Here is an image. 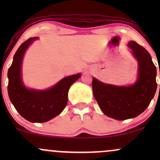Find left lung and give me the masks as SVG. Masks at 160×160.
<instances>
[{
  "instance_id": "1",
  "label": "left lung",
  "mask_w": 160,
  "mask_h": 160,
  "mask_svg": "<svg viewBox=\"0 0 160 160\" xmlns=\"http://www.w3.org/2000/svg\"><path fill=\"white\" fill-rule=\"evenodd\" d=\"M138 64V77L135 84L117 86L92 78L95 100L105 115L117 120L134 118L149 106L157 90V68L150 53L136 42L128 44ZM160 87V86H159Z\"/></svg>"
}]
</instances>
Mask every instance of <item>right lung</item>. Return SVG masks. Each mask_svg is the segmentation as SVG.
Wrapping results in <instances>:
<instances>
[{"label":"right lung","mask_w":160,"mask_h":160,"mask_svg":"<svg viewBox=\"0 0 160 160\" xmlns=\"http://www.w3.org/2000/svg\"><path fill=\"white\" fill-rule=\"evenodd\" d=\"M37 39H28L16 52L7 74V90L10 102L23 118L32 122H44L62 113L67 105L70 86L81 74L66 77L46 90L27 89L22 80V62L26 49Z\"/></svg>","instance_id":"1"}]
</instances>
